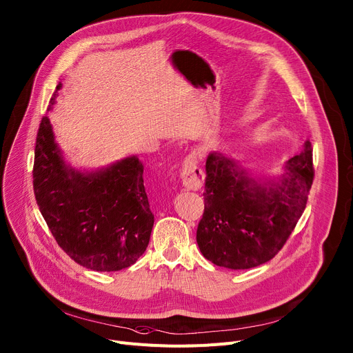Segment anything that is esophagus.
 Here are the masks:
<instances>
[{"label":"esophagus","mask_w":353,"mask_h":353,"mask_svg":"<svg viewBox=\"0 0 353 353\" xmlns=\"http://www.w3.org/2000/svg\"><path fill=\"white\" fill-rule=\"evenodd\" d=\"M180 179L183 181V185L188 190L196 191L204 185L205 173L199 166V160L194 153H190L185 156L180 169Z\"/></svg>","instance_id":"34e87169"}]
</instances>
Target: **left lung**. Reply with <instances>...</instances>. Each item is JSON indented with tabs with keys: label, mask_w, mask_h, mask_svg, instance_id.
Returning a JSON list of instances; mask_svg holds the SVG:
<instances>
[{
	"label": "left lung",
	"mask_w": 353,
	"mask_h": 353,
	"mask_svg": "<svg viewBox=\"0 0 353 353\" xmlns=\"http://www.w3.org/2000/svg\"><path fill=\"white\" fill-rule=\"evenodd\" d=\"M204 212L197 243L204 258L227 269H250L273 259L303 215L314 180L312 148L305 142L281 179L258 183L232 159L210 153Z\"/></svg>",
	"instance_id": "obj_1"
}]
</instances>
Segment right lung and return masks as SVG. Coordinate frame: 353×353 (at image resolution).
<instances>
[{
  "label": "right lung",
  "instance_id": "add662e5",
  "mask_svg": "<svg viewBox=\"0 0 353 353\" xmlns=\"http://www.w3.org/2000/svg\"><path fill=\"white\" fill-rule=\"evenodd\" d=\"M60 87L59 83L56 91ZM142 174L143 166L135 156L95 173L68 168L48 115L42 118L32 170L37 204L57 245L80 266L117 272L143 254L154 216Z\"/></svg>",
  "mask_w": 353,
  "mask_h": 353
}]
</instances>
